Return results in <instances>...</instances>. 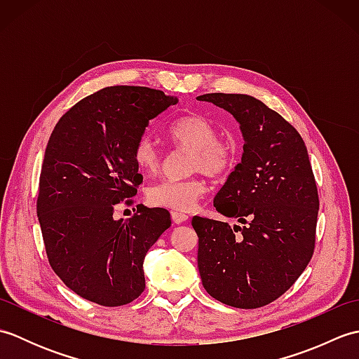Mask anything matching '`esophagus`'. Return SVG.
I'll return each instance as SVG.
<instances>
[{
    "instance_id": "esophagus-1",
    "label": "esophagus",
    "mask_w": 359,
    "mask_h": 359,
    "mask_svg": "<svg viewBox=\"0 0 359 359\" xmlns=\"http://www.w3.org/2000/svg\"><path fill=\"white\" fill-rule=\"evenodd\" d=\"M171 217H172L174 224H184L188 220V216L185 215V212H180V211H172Z\"/></svg>"
}]
</instances>
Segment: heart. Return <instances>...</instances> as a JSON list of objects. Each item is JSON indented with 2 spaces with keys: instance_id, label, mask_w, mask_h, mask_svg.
I'll return each instance as SVG.
<instances>
[{
  "instance_id": "b5f03b06",
  "label": "heart",
  "mask_w": 359,
  "mask_h": 359,
  "mask_svg": "<svg viewBox=\"0 0 359 359\" xmlns=\"http://www.w3.org/2000/svg\"><path fill=\"white\" fill-rule=\"evenodd\" d=\"M170 137L175 144L191 151L188 171H202L210 177H222L231 170L238 147L231 139H219L217 128L203 117H184L174 121ZM133 157L144 172H154L160 165V152L152 137L144 134L137 139ZM207 191L205 182L191 175L180 180H162L148 189V201L160 208L191 211Z\"/></svg>"
}]
</instances>
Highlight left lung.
I'll use <instances>...</instances> for the list:
<instances>
[{"instance_id": "obj_1", "label": "left lung", "mask_w": 359, "mask_h": 359, "mask_svg": "<svg viewBox=\"0 0 359 359\" xmlns=\"http://www.w3.org/2000/svg\"><path fill=\"white\" fill-rule=\"evenodd\" d=\"M230 112L243 137L241 162L215 197V208L242 225L194 216L203 288L236 309H257L294 284L315 250L318 189L296 129L257 98L205 94Z\"/></svg>"}]
</instances>
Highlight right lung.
<instances>
[{"label":"right lung","instance_id":"add662e5","mask_svg":"<svg viewBox=\"0 0 359 359\" xmlns=\"http://www.w3.org/2000/svg\"><path fill=\"white\" fill-rule=\"evenodd\" d=\"M177 103L157 89L104 88L67 111L50 134L36 202L46 253L65 285L98 306H125L142 294L144 256L171 226L163 208L139 205L129 219L114 211L143 182L133 157L137 139Z\"/></svg>","mask_w":359,"mask_h":359}]
</instances>
